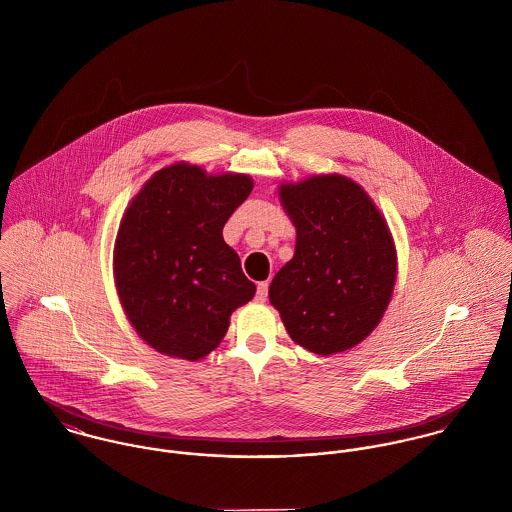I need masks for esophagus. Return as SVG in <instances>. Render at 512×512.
Masks as SVG:
<instances>
[{"mask_svg": "<svg viewBox=\"0 0 512 512\" xmlns=\"http://www.w3.org/2000/svg\"><path fill=\"white\" fill-rule=\"evenodd\" d=\"M266 297H268V282H260L258 290H256V299L266 301Z\"/></svg>", "mask_w": 512, "mask_h": 512, "instance_id": "obj_1", "label": "esophagus"}]
</instances>
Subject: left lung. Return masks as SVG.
I'll return each mask as SVG.
<instances>
[{"label":"left lung","mask_w":512,"mask_h":512,"mask_svg":"<svg viewBox=\"0 0 512 512\" xmlns=\"http://www.w3.org/2000/svg\"><path fill=\"white\" fill-rule=\"evenodd\" d=\"M295 254L274 276L270 303L293 341L315 355L353 349L380 323L396 282L388 224L365 189L345 175L282 183Z\"/></svg>","instance_id":"obj_1"}]
</instances>
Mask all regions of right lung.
Listing matches in <instances>:
<instances>
[{
	"label": "right lung",
	"instance_id": "1",
	"mask_svg": "<svg viewBox=\"0 0 512 512\" xmlns=\"http://www.w3.org/2000/svg\"><path fill=\"white\" fill-rule=\"evenodd\" d=\"M254 183L209 175L189 163L159 169L126 209L114 246L120 303L147 345L199 361L215 351L230 315L256 286L244 276L222 226Z\"/></svg>",
	"mask_w": 512,
	"mask_h": 512
}]
</instances>
